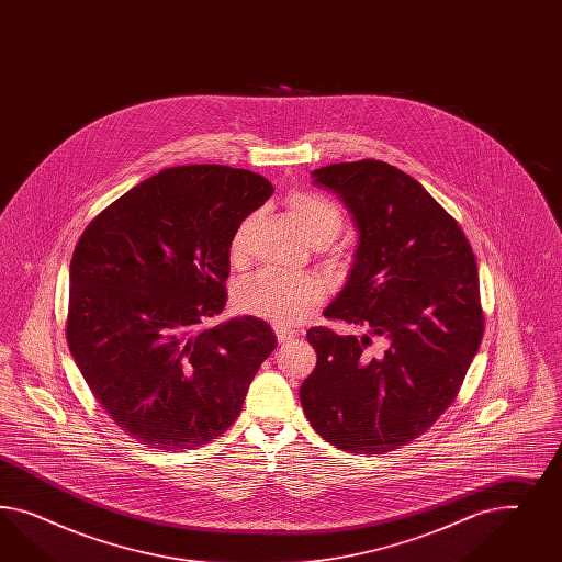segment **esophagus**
I'll list each match as a JSON object with an SVG mask.
<instances>
[{
	"label": "esophagus",
	"mask_w": 562,
	"mask_h": 562,
	"mask_svg": "<svg viewBox=\"0 0 562 562\" xmlns=\"http://www.w3.org/2000/svg\"><path fill=\"white\" fill-rule=\"evenodd\" d=\"M273 331H276V338H278L280 344H284V341L294 340V338H296V331L286 329V327H280V325H276V327H273Z\"/></svg>",
	"instance_id": "34e87169"
}]
</instances>
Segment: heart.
Instances as JSON below:
<instances>
[{"label": "heart", "instance_id": "b5f03b06", "mask_svg": "<svg viewBox=\"0 0 562 562\" xmlns=\"http://www.w3.org/2000/svg\"><path fill=\"white\" fill-rule=\"evenodd\" d=\"M286 205L290 216L311 243L325 245L338 237L344 216L331 200L311 191H292L286 198ZM256 224L257 214H249L235 226L228 240V257L233 263H240L249 254ZM233 301L243 315L290 327L306 317L313 306L319 305L322 286L306 276L257 272L238 282Z\"/></svg>", "mask_w": 562, "mask_h": 562}]
</instances>
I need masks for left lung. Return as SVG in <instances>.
Returning <instances> with one entry per match:
<instances>
[{
    "mask_svg": "<svg viewBox=\"0 0 562 562\" xmlns=\"http://www.w3.org/2000/svg\"><path fill=\"white\" fill-rule=\"evenodd\" d=\"M352 212L355 266L327 319L311 327L315 371L301 404L325 441L381 456L418 439L460 393L480 348L484 313L476 257L458 221L404 170L383 160L313 170Z\"/></svg>",
    "mask_w": 562,
    "mask_h": 562,
    "instance_id": "left-lung-1",
    "label": "left lung"
}]
</instances>
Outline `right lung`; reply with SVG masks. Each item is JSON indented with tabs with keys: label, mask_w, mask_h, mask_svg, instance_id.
<instances>
[{
	"label": "right lung",
	"mask_w": 562,
	"mask_h": 562,
	"mask_svg": "<svg viewBox=\"0 0 562 562\" xmlns=\"http://www.w3.org/2000/svg\"><path fill=\"white\" fill-rule=\"evenodd\" d=\"M273 193L251 170L183 165L123 193L86 226L69 263L66 338L92 395L132 439L183 451L237 420L270 325H214L228 240Z\"/></svg>",
	"instance_id": "right-lung-1"
}]
</instances>
